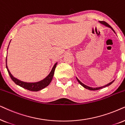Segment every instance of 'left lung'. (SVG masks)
I'll return each instance as SVG.
<instances>
[{"label": "left lung", "instance_id": "left-lung-1", "mask_svg": "<svg viewBox=\"0 0 125 125\" xmlns=\"http://www.w3.org/2000/svg\"><path fill=\"white\" fill-rule=\"evenodd\" d=\"M99 22H100L101 23H102V24H104V25H105V26H107V27H110V28H111V30H112L114 31V30L113 29V28L111 27L110 26V25L108 24L107 23H106V21H99ZM76 79H77V81H78V82L79 83H80V84H81V85H82L83 87H84V88H86V89H89V90H99V89H102V88H104V87H107V86H109V85H110V84H111V83H113V82H114V80L113 81H112V82H110V83H109V84H106V85H105V86H103V87H96V88H93V87H89V86H86V85H84V84H83L82 82H81V81H79V79H78L77 78H76Z\"/></svg>", "mask_w": 125, "mask_h": 125}]
</instances>
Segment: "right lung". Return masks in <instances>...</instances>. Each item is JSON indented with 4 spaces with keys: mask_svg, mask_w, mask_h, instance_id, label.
Masks as SVG:
<instances>
[{
    "mask_svg": "<svg viewBox=\"0 0 125 125\" xmlns=\"http://www.w3.org/2000/svg\"><path fill=\"white\" fill-rule=\"evenodd\" d=\"M56 64H57V63H56L54 64V67H52V70L51 71L49 75H48L46 78H44V79L42 80V81H39V82H35V83H27V82H23V81H19V80L16 79V78H14V76L11 75L10 72L9 70L8 69L7 66V58H6V68L7 69L8 73V74H9L10 76L11 79H12V81L15 82V83L17 84V85H19V86H21V87L28 90L32 91H38L44 89V88H45L46 87H47V86L50 83L51 81H52L53 76H54V71H55V70Z\"/></svg>",
    "mask_w": 125,
    "mask_h": 125,
    "instance_id": "obj_1",
    "label": "right lung"
}]
</instances>
